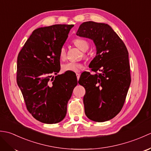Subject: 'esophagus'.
<instances>
[{"mask_svg": "<svg viewBox=\"0 0 151 151\" xmlns=\"http://www.w3.org/2000/svg\"><path fill=\"white\" fill-rule=\"evenodd\" d=\"M76 77H77V80L78 81L79 78H80V74L79 73H76Z\"/></svg>", "mask_w": 151, "mask_h": 151, "instance_id": "obj_1", "label": "esophagus"}]
</instances>
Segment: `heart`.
Here are the masks:
<instances>
[{
	"instance_id": "b5f03b06",
	"label": "heart",
	"mask_w": 151,
	"mask_h": 151,
	"mask_svg": "<svg viewBox=\"0 0 151 151\" xmlns=\"http://www.w3.org/2000/svg\"><path fill=\"white\" fill-rule=\"evenodd\" d=\"M75 45L82 51L87 50L89 49V43L84 39H76L74 41ZM59 57L60 60H64L66 58V50L64 47H62L60 50ZM83 65L81 63L67 62L62 65V69L63 72H78L82 68Z\"/></svg>"
}]
</instances>
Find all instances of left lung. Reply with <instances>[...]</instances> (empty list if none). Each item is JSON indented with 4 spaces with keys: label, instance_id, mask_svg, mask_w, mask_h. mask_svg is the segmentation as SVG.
I'll use <instances>...</instances> for the list:
<instances>
[{
    "label": "left lung",
    "instance_id": "left-lung-1",
    "mask_svg": "<svg viewBox=\"0 0 151 151\" xmlns=\"http://www.w3.org/2000/svg\"><path fill=\"white\" fill-rule=\"evenodd\" d=\"M76 35L92 40L97 50L89 65L95 73L85 71L78 81L86 89L85 114L95 122L109 121L121 110L130 87L129 52L108 24L84 22Z\"/></svg>",
    "mask_w": 151,
    "mask_h": 151
}]
</instances>
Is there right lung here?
Returning a JSON list of instances; mask_svg holds the SVG:
<instances>
[{
  "label": "right lung",
  "instance_id": "obj_1",
  "mask_svg": "<svg viewBox=\"0 0 151 151\" xmlns=\"http://www.w3.org/2000/svg\"><path fill=\"white\" fill-rule=\"evenodd\" d=\"M73 24H54L33 31L17 57V82L27 110L41 123L62 121L77 85L74 72L58 75L60 50Z\"/></svg>",
  "mask_w": 151,
  "mask_h": 151
}]
</instances>
